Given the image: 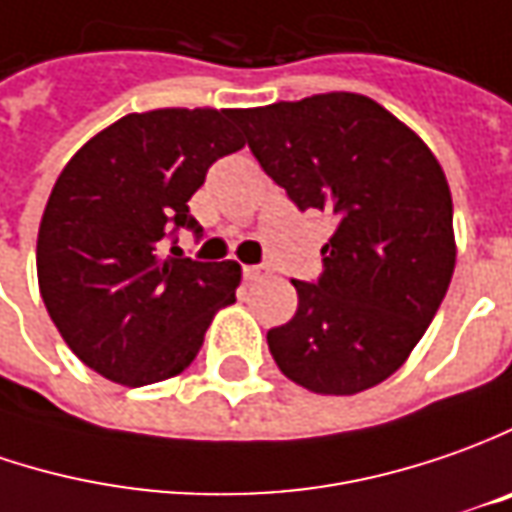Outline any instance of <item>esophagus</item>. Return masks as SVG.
<instances>
[{
	"instance_id": "obj_1",
	"label": "esophagus",
	"mask_w": 512,
	"mask_h": 512,
	"mask_svg": "<svg viewBox=\"0 0 512 512\" xmlns=\"http://www.w3.org/2000/svg\"><path fill=\"white\" fill-rule=\"evenodd\" d=\"M269 266H243V277L249 280V283H255V280H263V277H269Z\"/></svg>"
}]
</instances>
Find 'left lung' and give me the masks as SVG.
<instances>
[{"instance_id": "8db88e82", "label": "left lung", "mask_w": 512, "mask_h": 512, "mask_svg": "<svg viewBox=\"0 0 512 512\" xmlns=\"http://www.w3.org/2000/svg\"><path fill=\"white\" fill-rule=\"evenodd\" d=\"M249 150L297 209L334 215L317 283L266 334L277 368L348 397L397 371L431 326L456 266L453 201L425 141L377 101L323 93L235 113Z\"/></svg>"}]
</instances>
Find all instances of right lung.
Segmentation results:
<instances>
[{
	"label": "right lung",
	"mask_w": 512,
	"mask_h": 512,
	"mask_svg": "<svg viewBox=\"0 0 512 512\" xmlns=\"http://www.w3.org/2000/svg\"><path fill=\"white\" fill-rule=\"evenodd\" d=\"M235 113L124 115L53 186L36 240L39 291L64 343L101 377L141 388L181 374L215 311L235 303V260L201 263L175 246L178 229L201 232L189 198L209 167L243 147Z\"/></svg>",
	"instance_id": "right-lung-1"
}]
</instances>
